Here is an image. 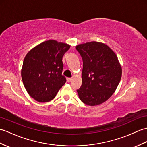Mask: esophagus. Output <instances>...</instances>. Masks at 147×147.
I'll return each instance as SVG.
<instances>
[{
	"mask_svg": "<svg viewBox=\"0 0 147 147\" xmlns=\"http://www.w3.org/2000/svg\"><path fill=\"white\" fill-rule=\"evenodd\" d=\"M73 78H67V81L68 82V83H69V82H71V81H72Z\"/></svg>",
	"mask_w": 147,
	"mask_h": 147,
	"instance_id": "esophagus-1",
	"label": "esophagus"
}]
</instances>
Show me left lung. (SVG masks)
<instances>
[{
    "label": "left lung",
    "instance_id": "left-lung-1",
    "mask_svg": "<svg viewBox=\"0 0 147 147\" xmlns=\"http://www.w3.org/2000/svg\"><path fill=\"white\" fill-rule=\"evenodd\" d=\"M83 59L82 84L77 90L83 103L96 106L115 93L121 78L122 69L116 54L107 44L96 41L76 46Z\"/></svg>",
    "mask_w": 147,
    "mask_h": 147
}]
</instances>
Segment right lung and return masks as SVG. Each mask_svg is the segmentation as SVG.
Returning <instances> with one entry per match:
<instances>
[{
  "label": "right lung",
  "mask_w": 147,
  "mask_h": 147,
  "mask_svg": "<svg viewBox=\"0 0 147 147\" xmlns=\"http://www.w3.org/2000/svg\"><path fill=\"white\" fill-rule=\"evenodd\" d=\"M70 45L48 40L30 50L23 61L22 80L27 93L40 103L50 101L65 84L63 57Z\"/></svg>",
  "instance_id": "right-lung-1"
}]
</instances>
